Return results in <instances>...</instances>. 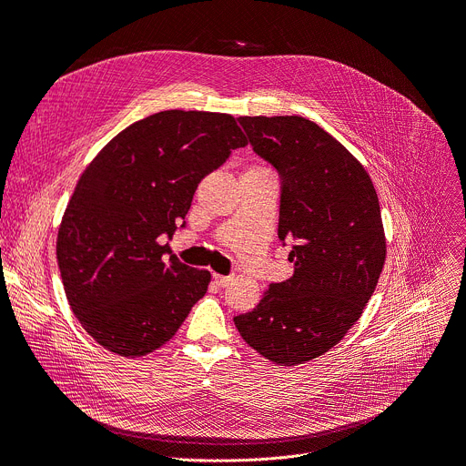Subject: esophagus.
I'll use <instances>...</instances> for the list:
<instances>
[{"label":"esophagus","instance_id":"esophagus-1","mask_svg":"<svg viewBox=\"0 0 466 466\" xmlns=\"http://www.w3.org/2000/svg\"><path fill=\"white\" fill-rule=\"evenodd\" d=\"M213 281H215V286H218V288H227V286H230L232 278L230 276H218V274H215Z\"/></svg>","mask_w":466,"mask_h":466}]
</instances>
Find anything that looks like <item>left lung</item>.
I'll use <instances>...</instances> for the list:
<instances>
[{
  "mask_svg": "<svg viewBox=\"0 0 466 466\" xmlns=\"http://www.w3.org/2000/svg\"><path fill=\"white\" fill-rule=\"evenodd\" d=\"M253 150L281 178L278 238L293 276L270 283L234 318L251 349L278 366L333 349L371 299L387 258L375 187L337 138L300 116H241Z\"/></svg>",
  "mask_w": 466,
  "mask_h": 466,
  "instance_id": "left-lung-1",
  "label": "left lung"
}]
</instances>
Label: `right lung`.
Wrapping results in <instances>:
<instances>
[{
	"label": "right lung",
	"instance_id": "right-lung-1",
	"mask_svg": "<svg viewBox=\"0 0 466 466\" xmlns=\"http://www.w3.org/2000/svg\"><path fill=\"white\" fill-rule=\"evenodd\" d=\"M246 145L230 114L166 110L117 133L86 167L60 222L56 260L72 312L100 347L150 354L206 295L209 270L166 258L159 238H173L199 180Z\"/></svg>",
	"mask_w": 466,
	"mask_h": 466
}]
</instances>
